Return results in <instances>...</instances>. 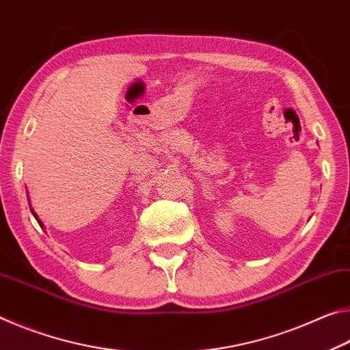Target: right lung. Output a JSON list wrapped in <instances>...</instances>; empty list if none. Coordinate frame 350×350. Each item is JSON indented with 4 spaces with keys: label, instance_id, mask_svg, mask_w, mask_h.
I'll return each instance as SVG.
<instances>
[{
    "label": "right lung",
    "instance_id": "1",
    "mask_svg": "<svg viewBox=\"0 0 350 350\" xmlns=\"http://www.w3.org/2000/svg\"><path fill=\"white\" fill-rule=\"evenodd\" d=\"M29 208H31V202H29ZM31 213H32V215H33V217H36V220L38 221V225L43 228V223H42V220H40V219H38V217H37V214H36V213H33V209H32V208H31Z\"/></svg>",
    "mask_w": 350,
    "mask_h": 350
}]
</instances>
